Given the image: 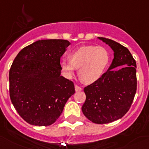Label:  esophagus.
Masks as SVG:
<instances>
[{
	"instance_id": "1",
	"label": "esophagus",
	"mask_w": 149,
	"mask_h": 149,
	"mask_svg": "<svg viewBox=\"0 0 149 149\" xmlns=\"http://www.w3.org/2000/svg\"><path fill=\"white\" fill-rule=\"evenodd\" d=\"M74 88H75V91H77H77H80L83 90L81 87H80V86H77V85H75V86H74Z\"/></svg>"
}]
</instances>
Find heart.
<instances>
[{
    "label": "heart",
    "mask_w": 149,
    "mask_h": 149,
    "mask_svg": "<svg viewBox=\"0 0 149 149\" xmlns=\"http://www.w3.org/2000/svg\"><path fill=\"white\" fill-rule=\"evenodd\" d=\"M110 53L106 48L94 45L80 47L69 54V61L63 60L61 68L63 74L71 78L79 69V76L86 83H93L102 78L109 63Z\"/></svg>",
    "instance_id": "1"
}]
</instances>
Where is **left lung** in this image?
Returning a JSON list of instances; mask_svg holds the SVG:
<instances>
[{
  "mask_svg": "<svg viewBox=\"0 0 149 149\" xmlns=\"http://www.w3.org/2000/svg\"><path fill=\"white\" fill-rule=\"evenodd\" d=\"M110 47L113 58L101 79L84 88L83 114L95 124H107L128 112L137 90L136 62L127 47L111 39L98 37Z\"/></svg>",
  "mask_w": 149,
  "mask_h": 149,
  "instance_id": "obj_1",
  "label": "left lung"
}]
</instances>
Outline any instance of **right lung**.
Segmentation results:
<instances>
[{"instance_id": "obj_1", "label": "right lung", "mask_w": 149, "mask_h": 149, "mask_svg": "<svg viewBox=\"0 0 149 149\" xmlns=\"http://www.w3.org/2000/svg\"><path fill=\"white\" fill-rule=\"evenodd\" d=\"M70 42L64 39L38 40L17 54L9 71L10 99L17 112L31 125L56 122L74 83L61 75L60 60Z\"/></svg>"}]
</instances>
